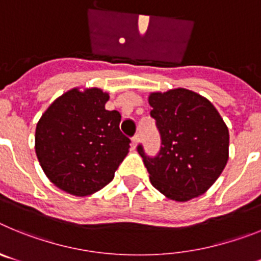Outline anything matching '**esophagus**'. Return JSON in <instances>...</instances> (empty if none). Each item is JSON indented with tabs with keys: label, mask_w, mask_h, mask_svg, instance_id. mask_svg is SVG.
Segmentation results:
<instances>
[{
	"label": "esophagus",
	"mask_w": 261,
	"mask_h": 261,
	"mask_svg": "<svg viewBox=\"0 0 261 261\" xmlns=\"http://www.w3.org/2000/svg\"><path fill=\"white\" fill-rule=\"evenodd\" d=\"M138 140H140V135H138V133H136V135L132 137V146L133 147H136V145H137Z\"/></svg>",
	"instance_id": "34e87169"
}]
</instances>
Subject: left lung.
Masks as SVG:
<instances>
[{
	"instance_id": "8db88e82",
	"label": "left lung",
	"mask_w": 261,
	"mask_h": 261,
	"mask_svg": "<svg viewBox=\"0 0 261 261\" xmlns=\"http://www.w3.org/2000/svg\"><path fill=\"white\" fill-rule=\"evenodd\" d=\"M150 116L161 136V149L137 151L154 188L175 201H188L208 190L229 159V129L208 99L187 89L153 93Z\"/></svg>"
}]
</instances>
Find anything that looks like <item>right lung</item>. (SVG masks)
<instances>
[{
  "label": "right lung",
  "instance_id": "obj_1",
  "mask_svg": "<svg viewBox=\"0 0 261 261\" xmlns=\"http://www.w3.org/2000/svg\"><path fill=\"white\" fill-rule=\"evenodd\" d=\"M100 89L69 90L39 120L35 150L43 171L60 190L87 196L102 190L128 154L119 111H107Z\"/></svg>",
  "mask_w": 261,
  "mask_h": 261
}]
</instances>
